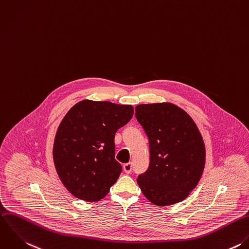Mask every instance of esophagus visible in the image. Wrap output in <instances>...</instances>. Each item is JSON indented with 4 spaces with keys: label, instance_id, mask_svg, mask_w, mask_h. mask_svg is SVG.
Wrapping results in <instances>:
<instances>
[{
    "label": "esophagus",
    "instance_id": "1",
    "mask_svg": "<svg viewBox=\"0 0 249 249\" xmlns=\"http://www.w3.org/2000/svg\"><path fill=\"white\" fill-rule=\"evenodd\" d=\"M123 168H124V171L126 174H129V173L131 172V169H132V164H131L130 162L125 163V164H124Z\"/></svg>",
    "mask_w": 249,
    "mask_h": 249
}]
</instances>
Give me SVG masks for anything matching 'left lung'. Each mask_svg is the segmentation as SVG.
Returning <instances> with one entry per match:
<instances>
[{
  "label": "left lung",
  "mask_w": 249,
  "mask_h": 249,
  "mask_svg": "<svg viewBox=\"0 0 249 249\" xmlns=\"http://www.w3.org/2000/svg\"><path fill=\"white\" fill-rule=\"evenodd\" d=\"M135 116L150 144V166L137 178L145 197L165 207L184 200L204 171L206 149L192 118L170 103L140 104Z\"/></svg>",
  "instance_id": "8db88e82"
}]
</instances>
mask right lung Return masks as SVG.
Instances as JSON below:
<instances>
[{
    "label": "right lung",
    "instance_id": "obj_1",
    "mask_svg": "<svg viewBox=\"0 0 249 249\" xmlns=\"http://www.w3.org/2000/svg\"><path fill=\"white\" fill-rule=\"evenodd\" d=\"M131 105L85 99L66 114L56 132L53 160L65 187L76 198L99 201L119 178L117 130L133 116Z\"/></svg>",
    "mask_w": 249,
    "mask_h": 249
}]
</instances>
